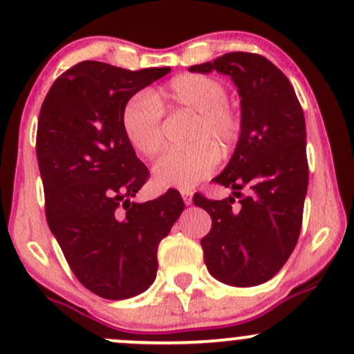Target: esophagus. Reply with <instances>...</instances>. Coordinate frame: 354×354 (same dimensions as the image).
I'll list each match as a JSON object with an SVG mask.
<instances>
[{"label": "esophagus", "mask_w": 354, "mask_h": 354, "mask_svg": "<svg viewBox=\"0 0 354 354\" xmlns=\"http://www.w3.org/2000/svg\"><path fill=\"white\" fill-rule=\"evenodd\" d=\"M181 196H183V201H185V205L189 206L191 201H193V193H191V191H188V189H183Z\"/></svg>", "instance_id": "obj_1"}]
</instances>
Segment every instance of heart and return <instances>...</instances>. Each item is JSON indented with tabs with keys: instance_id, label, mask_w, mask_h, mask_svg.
I'll return each mask as SVG.
<instances>
[{
	"instance_id": "heart-1",
	"label": "heart",
	"mask_w": 354,
	"mask_h": 354,
	"mask_svg": "<svg viewBox=\"0 0 354 354\" xmlns=\"http://www.w3.org/2000/svg\"><path fill=\"white\" fill-rule=\"evenodd\" d=\"M228 89L214 76L185 73L156 95L138 93L121 109V129L129 146L145 158H153L163 146L161 108L183 109L194 115L186 148L166 153L153 166L158 188L191 189L228 158L241 136V118L228 103Z\"/></svg>"
}]
</instances>
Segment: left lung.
Listing matches in <instances>:
<instances>
[{
    "label": "left lung",
    "instance_id": "8db88e82",
    "mask_svg": "<svg viewBox=\"0 0 354 354\" xmlns=\"http://www.w3.org/2000/svg\"><path fill=\"white\" fill-rule=\"evenodd\" d=\"M193 73L228 75L239 95L241 136L214 183L233 189L225 200L194 194L211 216L201 239L209 274L230 286H256L281 270L298 243L308 189L306 124L290 80L265 56L226 53ZM246 187L241 197L239 189ZM239 197L238 207H233Z\"/></svg>",
    "mask_w": 354,
    "mask_h": 354
}]
</instances>
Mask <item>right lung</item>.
<instances>
[{
	"mask_svg": "<svg viewBox=\"0 0 354 354\" xmlns=\"http://www.w3.org/2000/svg\"><path fill=\"white\" fill-rule=\"evenodd\" d=\"M169 71L83 61L53 83L39 111L36 156L48 226L80 283L101 298H133L151 286L158 245L185 209L174 189L133 201L148 168L120 121L126 101Z\"/></svg>",
	"mask_w": 354,
	"mask_h": 354,
	"instance_id": "obj_1",
	"label": "right lung"
}]
</instances>
